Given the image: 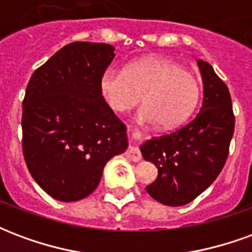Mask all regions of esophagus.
I'll return each mask as SVG.
<instances>
[{
	"label": "esophagus",
	"mask_w": 252,
	"mask_h": 252,
	"mask_svg": "<svg viewBox=\"0 0 252 252\" xmlns=\"http://www.w3.org/2000/svg\"><path fill=\"white\" fill-rule=\"evenodd\" d=\"M126 158H129L133 162H139V160H142V153H140V150L136 147V146H131V147L126 150Z\"/></svg>",
	"instance_id": "34e87169"
}]
</instances>
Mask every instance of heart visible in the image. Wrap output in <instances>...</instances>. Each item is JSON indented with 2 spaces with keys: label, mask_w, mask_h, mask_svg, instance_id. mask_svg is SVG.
Segmentation results:
<instances>
[{
  "label": "heart",
  "mask_w": 252,
  "mask_h": 252,
  "mask_svg": "<svg viewBox=\"0 0 252 252\" xmlns=\"http://www.w3.org/2000/svg\"><path fill=\"white\" fill-rule=\"evenodd\" d=\"M101 92L110 108L126 112L140 102L139 120L157 121L160 128L182 124L194 112L201 88L194 75L166 59H144L126 71L108 68L101 77Z\"/></svg>",
  "instance_id": "1"
}]
</instances>
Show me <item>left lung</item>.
<instances>
[{
	"mask_svg": "<svg viewBox=\"0 0 252 252\" xmlns=\"http://www.w3.org/2000/svg\"><path fill=\"white\" fill-rule=\"evenodd\" d=\"M204 82L200 113L188 124L140 146L143 158L158 167L146 188L154 200L169 206L189 204L221 173L235 129L227 85L209 63L198 61Z\"/></svg>",
	"mask_w": 252,
	"mask_h": 252,
	"instance_id": "left-lung-1",
	"label": "left lung"
}]
</instances>
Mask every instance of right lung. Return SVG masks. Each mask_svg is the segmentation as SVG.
Returning <instances> with one entry per match:
<instances>
[{
    "instance_id": "1",
    "label": "right lung",
    "mask_w": 252,
    "mask_h": 252,
    "mask_svg": "<svg viewBox=\"0 0 252 252\" xmlns=\"http://www.w3.org/2000/svg\"><path fill=\"white\" fill-rule=\"evenodd\" d=\"M113 51L105 43H70L35 70L27 86L25 163L36 184L58 201L92 194L106 162L128 147L126 126L101 92Z\"/></svg>"
}]
</instances>
